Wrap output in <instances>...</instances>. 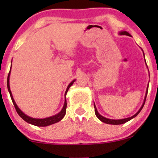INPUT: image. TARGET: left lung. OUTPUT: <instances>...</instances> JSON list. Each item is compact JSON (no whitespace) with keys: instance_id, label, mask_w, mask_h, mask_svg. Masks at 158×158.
Returning a JSON list of instances; mask_svg holds the SVG:
<instances>
[{"instance_id":"1","label":"left lung","mask_w":158,"mask_h":158,"mask_svg":"<svg viewBox=\"0 0 158 158\" xmlns=\"http://www.w3.org/2000/svg\"><path fill=\"white\" fill-rule=\"evenodd\" d=\"M119 35H128V36H131L130 35L129 33H128V32L126 31H121L119 32ZM143 56H144V52H143ZM145 57V56H144ZM148 87L147 88H146V96H145V98H144V101H143V103L142 105V106L140 107V108H139L138 111L136 113L135 115H133L132 117H128V118H125V119H108V118H106V117H103V116L101 115V114H99V112H98V110L97 109V107H96L95 104H94V109H95V114L96 116L97 117V118L99 119V120H101L102 122L105 123H107V124H110V125H120V124H123V123H126V122H128V121L131 120V119L135 118L136 116L138 114L139 112H140V110H142V108H143V106H144V104H145V102H146V96H147V94H148Z\"/></svg>"}]
</instances>
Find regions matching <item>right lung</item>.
Here are the masks:
<instances>
[{
	"label": "right lung",
	"mask_w": 158,
	"mask_h": 158,
	"mask_svg": "<svg viewBox=\"0 0 158 158\" xmlns=\"http://www.w3.org/2000/svg\"><path fill=\"white\" fill-rule=\"evenodd\" d=\"M10 71H11V70H10ZM10 73H9L8 77H7V88H8L9 93H10V94L11 99H12V102H13L14 106H15L16 111H17V113L19 114V115L21 117V118L23 119V120L26 121L27 123H30V124L33 125V126H40V127H44V126H50V125L54 124V123H56L59 122V121L61 120V119H63V117H64L65 114H66V108H67L66 98H65V99H64V106H63V108H62V109L61 110V111L59 112V113L56 114V115L51 116V117H46V118H44V119H37V118H32V117H29V116H27V114H25L24 113H23L22 110H21L19 108V107H18L17 104H16V102H15V100H14L13 97H12V92H11L10 86ZM75 81H76V79H73V80L71 82H70V84L68 85V88H67V90H66V91H65V94H64L65 97H66V94H67V93H68L69 88H70V87L73 84V82Z\"/></svg>",
	"instance_id": "right-lung-1"
}]
</instances>
